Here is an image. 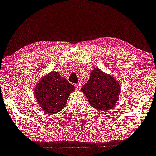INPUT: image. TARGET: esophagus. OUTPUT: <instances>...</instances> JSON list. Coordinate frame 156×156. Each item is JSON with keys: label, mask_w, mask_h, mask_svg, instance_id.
I'll list each match as a JSON object with an SVG mask.
<instances>
[{"label": "esophagus", "mask_w": 156, "mask_h": 156, "mask_svg": "<svg viewBox=\"0 0 156 156\" xmlns=\"http://www.w3.org/2000/svg\"><path fill=\"white\" fill-rule=\"evenodd\" d=\"M75 86L76 89H77V90H80L81 87V84L80 83H77L75 85Z\"/></svg>", "instance_id": "obj_1"}]
</instances>
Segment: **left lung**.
Wrapping results in <instances>:
<instances>
[{"instance_id":"left-lung-1","label":"left lung","mask_w":156,"mask_h":156,"mask_svg":"<svg viewBox=\"0 0 156 156\" xmlns=\"http://www.w3.org/2000/svg\"><path fill=\"white\" fill-rule=\"evenodd\" d=\"M81 91L92 107L106 111L116 105L121 87L117 79L96 68L91 73L89 81L81 87Z\"/></svg>"}]
</instances>
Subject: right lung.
<instances>
[{
  "label": "right lung",
  "mask_w": 156,
  "mask_h": 156,
  "mask_svg": "<svg viewBox=\"0 0 156 156\" xmlns=\"http://www.w3.org/2000/svg\"><path fill=\"white\" fill-rule=\"evenodd\" d=\"M75 87L58 72H51L40 79L34 88V95L41 109L55 114L65 107Z\"/></svg>",
  "instance_id": "1"
}]
</instances>
